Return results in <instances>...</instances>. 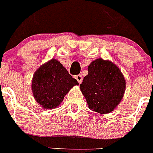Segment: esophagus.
Returning a JSON list of instances; mask_svg holds the SVG:
<instances>
[{"instance_id": "esophagus-1", "label": "esophagus", "mask_w": 153, "mask_h": 153, "mask_svg": "<svg viewBox=\"0 0 153 153\" xmlns=\"http://www.w3.org/2000/svg\"><path fill=\"white\" fill-rule=\"evenodd\" d=\"M75 78H76V80H77L79 84H80V83L82 82L83 76L81 75H80V74H78V75L75 76Z\"/></svg>"}]
</instances>
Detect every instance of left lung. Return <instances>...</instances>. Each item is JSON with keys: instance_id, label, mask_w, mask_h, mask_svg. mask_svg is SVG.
Segmentation results:
<instances>
[{"instance_id": "1", "label": "left lung", "mask_w": 153, "mask_h": 153, "mask_svg": "<svg viewBox=\"0 0 153 153\" xmlns=\"http://www.w3.org/2000/svg\"><path fill=\"white\" fill-rule=\"evenodd\" d=\"M80 88L92 111L100 114L110 113L123 99L126 81L118 67L110 61L95 60L88 67Z\"/></svg>"}]
</instances>
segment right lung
I'll use <instances>...</instances> for the list:
<instances>
[{
	"instance_id": "add662e5",
	"label": "right lung",
	"mask_w": 153,
	"mask_h": 153,
	"mask_svg": "<svg viewBox=\"0 0 153 153\" xmlns=\"http://www.w3.org/2000/svg\"><path fill=\"white\" fill-rule=\"evenodd\" d=\"M77 80L56 59H52L39 68L33 76V96L43 108L53 109L62 102L65 96Z\"/></svg>"
}]
</instances>
